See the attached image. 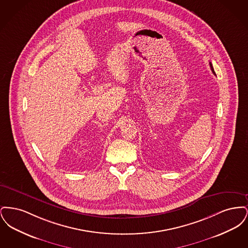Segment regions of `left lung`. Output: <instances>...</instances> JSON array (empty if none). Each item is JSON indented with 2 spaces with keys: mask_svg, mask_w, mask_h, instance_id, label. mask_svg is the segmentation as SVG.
Wrapping results in <instances>:
<instances>
[{
  "mask_svg": "<svg viewBox=\"0 0 248 248\" xmlns=\"http://www.w3.org/2000/svg\"><path fill=\"white\" fill-rule=\"evenodd\" d=\"M209 64H210V68H211V71H212L213 73L216 75V73H215V71H214V68H213L212 63L211 62H209Z\"/></svg>",
  "mask_w": 248,
  "mask_h": 248,
  "instance_id": "obj_1",
  "label": "left lung"
}]
</instances>
